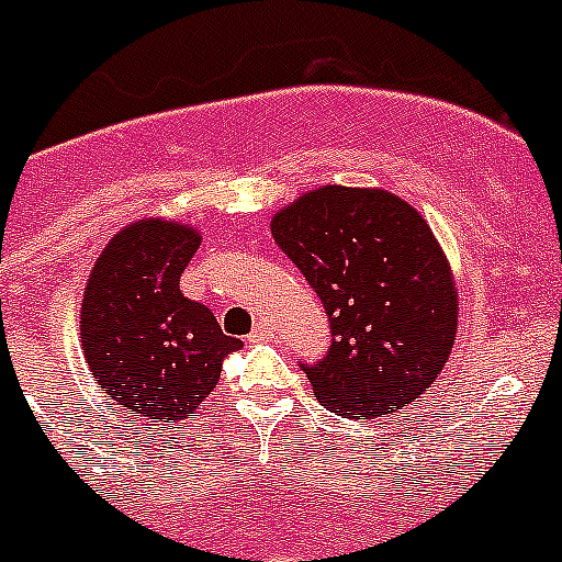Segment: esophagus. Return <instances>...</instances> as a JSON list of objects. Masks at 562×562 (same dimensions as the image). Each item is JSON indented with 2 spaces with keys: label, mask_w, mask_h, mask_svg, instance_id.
Masks as SVG:
<instances>
[{
  "label": "esophagus",
  "mask_w": 562,
  "mask_h": 562,
  "mask_svg": "<svg viewBox=\"0 0 562 562\" xmlns=\"http://www.w3.org/2000/svg\"><path fill=\"white\" fill-rule=\"evenodd\" d=\"M247 339H250V342H267V339H272L270 323H256L254 331L247 334Z\"/></svg>",
  "instance_id": "34e87169"
}]
</instances>
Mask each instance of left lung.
I'll use <instances>...</instances> for the list:
<instances>
[{
  "mask_svg": "<svg viewBox=\"0 0 562 562\" xmlns=\"http://www.w3.org/2000/svg\"><path fill=\"white\" fill-rule=\"evenodd\" d=\"M278 247L331 323L306 370L326 409L368 420L418 398L457 337V290L435 234L384 189L323 187L272 217Z\"/></svg>",
  "mask_w": 562,
  "mask_h": 562,
  "instance_id": "1",
  "label": "left lung"
}]
</instances>
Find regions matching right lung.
I'll return each instance as SVG.
<instances>
[{
	"instance_id": "1",
	"label": "right lung",
	"mask_w": 562,
	"mask_h": 562,
	"mask_svg": "<svg viewBox=\"0 0 562 562\" xmlns=\"http://www.w3.org/2000/svg\"><path fill=\"white\" fill-rule=\"evenodd\" d=\"M198 247V231L180 223L127 225L108 241L82 295V353L94 382L147 424L192 415L241 345L209 306L180 292Z\"/></svg>"
}]
</instances>
